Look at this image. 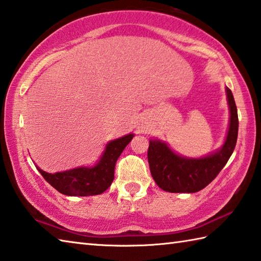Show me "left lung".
<instances>
[{
  "instance_id": "obj_1",
  "label": "left lung",
  "mask_w": 261,
  "mask_h": 261,
  "mask_svg": "<svg viewBox=\"0 0 261 261\" xmlns=\"http://www.w3.org/2000/svg\"><path fill=\"white\" fill-rule=\"evenodd\" d=\"M229 127L225 144L219 150L202 159L182 158L160 140H149L148 158L151 177L158 186L169 193H196L206 187L228 162L236 146L239 132L238 108L228 88Z\"/></svg>"
}]
</instances>
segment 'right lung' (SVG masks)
<instances>
[{
  "mask_svg": "<svg viewBox=\"0 0 261 261\" xmlns=\"http://www.w3.org/2000/svg\"><path fill=\"white\" fill-rule=\"evenodd\" d=\"M132 138L134 135L130 134L108 143L100 161L92 168L81 167L57 173H48L39 167L37 170L52 187L64 195H99L112 185L116 161Z\"/></svg>",
  "mask_w": 261,
  "mask_h": 261,
  "instance_id": "1",
  "label": "right lung"
}]
</instances>
